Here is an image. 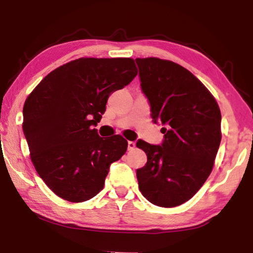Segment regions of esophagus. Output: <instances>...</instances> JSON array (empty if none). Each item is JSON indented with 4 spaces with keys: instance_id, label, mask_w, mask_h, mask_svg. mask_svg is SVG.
Segmentation results:
<instances>
[{
    "instance_id": "34e87169",
    "label": "esophagus",
    "mask_w": 253,
    "mask_h": 253,
    "mask_svg": "<svg viewBox=\"0 0 253 253\" xmlns=\"http://www.w3.org/2000/svg\"><path fill=\"white\" fill-rule=\"evenodd\" d=\"M136 147V144H135V142H128V149H129V151H131V149H134Z\"/></svg>"
}]
</instances>
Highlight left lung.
<instances>
[{"label":"left lung","mask_w":253,"mask_h":253,"mask_svg":"<svg viewBox=\"0 0 253 253\" xmlns=\"http://www.w3.org/2000/svg\"><path fill=\"white\" fill-rule=\"evenodd\" d=\"M140 87L151 105L153 122L162 123L161 145L138 140L147 155L136 170L144 198L174 208L193 198L209 175L221 143V111L205 85L177 63L137 58Z\"/></svg>","instance_id":"1"}]
</instances>
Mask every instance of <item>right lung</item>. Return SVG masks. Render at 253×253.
Here are the masks:
<instances>
[{
  "instance_id": "right-lung-1",
  "label": "right lung",
  "mask_w": 253,
  "mask_h": 253,
  "mask_svg": "<svg viewBox=\"0 0 253 253\" xmlns=\"http://www.w3.org/2000/svg\"><path fill=\"white\" fill-rule=\"evenodd\" d=\"M136 75L130 58H80L51 71L27 98L22 128L31 161L61 199L93 198L104 188L111 163L126 153L125 138H102L93 126L108 97Z\"/></svg>"
}]
</instances>
